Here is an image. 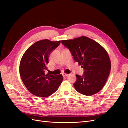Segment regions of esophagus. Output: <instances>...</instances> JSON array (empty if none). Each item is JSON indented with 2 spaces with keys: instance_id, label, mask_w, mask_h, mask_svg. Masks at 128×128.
Segmentation results:
<instances>
[{
  "instance_id": "esophagus-1",
  "label": "esophagus",
  "mask_w": 128,
  "mask_h": 128,
  "mask_svg": "<svg viewBox=\"0 0 128 128\" xmlns=\"http://www.w3.org/2000/svg\"><path fill=\"white\" fill-rule=\"evenodd\" d=\"M62 75H63V76L64 77H67V76H68V74H62Z\"/></svg>"
}]
</instances>
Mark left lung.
Listing matches in <instances>:
<instances>
[{
    "label": "left lung",
    "instance_id": "8db88e82",
    "mask_svg": "<svg viewBox=\"0 0 128 128\" xmlns=\"http://www.w3.org/2000/svg\"><path fill=\"white\" fill-rule=\"evenodd\" d=\"M61 42L84 69L82 76L76 75V82L74 84L76 90L87 96L101 90L111 69L110 60L105 49L94 40L86 36L62 40Z\"/></svg>",
    "mask_w": 128,
    "mask_h": 128
}]
</instances>
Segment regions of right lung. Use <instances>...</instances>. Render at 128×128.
I'll return each instance as SVG.
<instances>
[{
  "instance_id": "obj_1",
  "label": "right lung",
  "mask_w": 128,
  "mask_h": 128,
  "mask_svg": "<svg viewBox=\"0 0 128 128\" xmlns=\"http://www.w3.org/2000/svg\"><path fill=\"white\" fill-rule=\"evenodd\" d=\"M60 41L48 39L36 42L28 49L20 64V74L22 82L33 95L46 98L58 88L63 80L62 75H46L50 53L59 46Z\"/></svg>"
}]
</instances>
